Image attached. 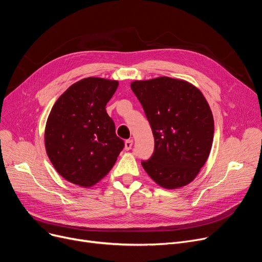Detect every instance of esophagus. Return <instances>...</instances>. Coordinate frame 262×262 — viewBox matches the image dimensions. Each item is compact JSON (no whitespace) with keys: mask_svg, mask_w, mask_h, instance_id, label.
Listing matches in <instances>:
<instances>
[{"mask_svg":"<svg viewBox=\"0 0 262 262\" xmlns=\"http://www.w3.org/2000/svg\"><path fill=\"white\" fill-rule=\"evenodd\" d=\"M132 146H133V139H127L125 141V150L129 151L132 149Z\"/></svg>","mask_w":262,"mask_h":262,"instance_id":"esophagus-1","label":"esophagus"}]
</instances>
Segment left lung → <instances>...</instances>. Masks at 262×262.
<instances>
[{"instance_id":"left-lung-1","label":"left lung","mask_w":262,"mask_h":262,"mask_svg":"<svg viewBox=\"0 0 262 262\" xmlns=\"http://www.w3.org/2000/svg\"><path fill=\"white\" fill-rule=\"evenodd\" d=\"M154 136V152L141 165L162 187L185 186L209 157L214 135L212 111L200 91L169 77L134 81Z\"/></svg>"}]
</instances>
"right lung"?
<instances>
[{"instance_id":"1","label":"right lung","mask_w":262,"mask_h":262,"mask_svg":"<svg viewBox=\"0 0 262 262\" xmlns=\"http://www.w3.org/2000/svg\"><path fill=\"white\" fill-rule=\"evenodd\" d=\"M119 82L89 77L68 88L53 105L45 145L53 167L65 180L91 187L117 162L124 141L106 111Z\"/></svg>"}]
</instances>
